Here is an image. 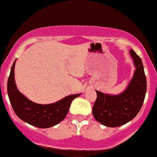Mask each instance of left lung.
<instances>
[{
    "label": "left lung",
    "mask_w": 157,
    "mask_h": 157,
    "mask_svg": "<svg viewBox=\"0 0 157 157\" xmlns=\"http://www.w3.org/2000/svg\"><path fill=\"white\" fill-rule=\"evenodd\" d=\"M136 70L125 90L117 95L96 90L97 99L93 106L96 121L109 127H117L129 122L139 112L147 90L144 66L139 55L129 50Z\"/></svg>",
    "instance_id": "8db88e82"
}]
</instances>
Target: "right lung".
Listing matches in <instances>:
<instances>
[{"instance_id":"right-lung-1","label":"right lung","mask_w":157,"mask_h":157,"mask_svg":"<svg viewBox=\"0 0 157 157\" xmlns=\"http://www.w3.org/2000/svg\"><path fill=\"white\" fill-rule=\"evenodd\" d=\"M13 63L7 82V94L12 107L21 121L38 128H48L61 122L68 113L72 101L81 94L69 95L51 104L33 102L19 92L15 82Z\"/></svg>"}]
</instances>
